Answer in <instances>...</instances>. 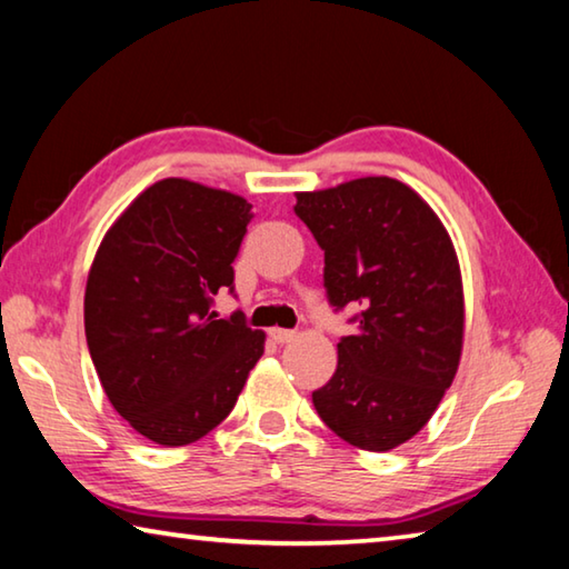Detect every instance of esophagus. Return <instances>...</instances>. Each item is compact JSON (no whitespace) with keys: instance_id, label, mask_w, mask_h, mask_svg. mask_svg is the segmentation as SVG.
Here are the masks:
<instances>
[{"instance_id":"obj_1","label":"esophagus","mask_w":569,"mask_h":569,"mask_svg":"<svg viewBox=\"0 0 569 569\" xmlns=\"http://www.w3.org/2000/svg\"><path fill=\"white\" fill-rule=\"evenodd\" d=\"M269 337H272V340L279 342V345H287V342L297 340V332L295 330H279V327H274V330H269Z\"/></svg>"}]
</instances>
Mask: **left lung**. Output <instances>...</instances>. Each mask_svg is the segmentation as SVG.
Masks as SVG:
<instances>
[{"label":"left lung","mask_w":569,"mask_h":569,"mask_svg":"<svg viewBox=\"0 0 569 569\" xmlns=\"http://www.w3.org/2000/svg\"><path fill=\"white\" fill-rule=\"evenodd\" d=\"M295 212L325 249L330 302L360 307L337 342V370L312 392L330 430L387 452L430 422L460 367L465 292L442 219L392 177L297 192Z\"/></svg>","instance_id":"obj_1"}]
</instances>
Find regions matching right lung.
<instances>
[{
	"mask_svg": "<svg viewBox=\"0 0 569 569\" xmlns=\"http://www.w3.org/2000/svg\"><path fill=\"white\" fill-rule=\"evenodd\" d=\"M252 217L244 197L167 177L97 247L84 290L89 355L114 410L154 445L212 432L264 352V332L209 310L234 282Z\"/></svg>",
	"mask_w": 569,
	"mask_h": 569,
	"instance_id": "obj_1",
	"label": "right lung"
}]
</instances>
